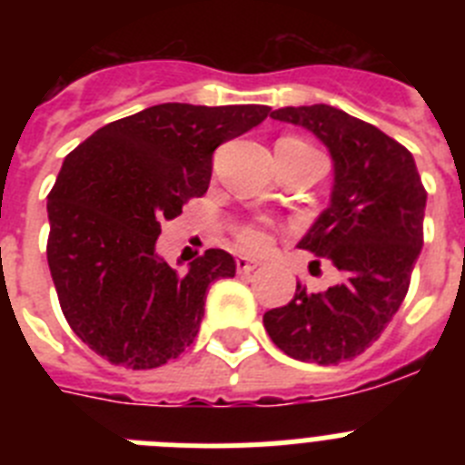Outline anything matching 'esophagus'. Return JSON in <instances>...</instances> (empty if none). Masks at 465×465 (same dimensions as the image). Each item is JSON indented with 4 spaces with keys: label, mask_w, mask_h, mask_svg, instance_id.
Segmentation results:
<instances>
[{
    "label": "esophagus",
    "mask_w": 465,
    "mask_h": 465,
    "mask_svg": "<svg viewBox=\"0 0 465 465\" xmlns=\"http://www.w3.org/2000/svg\"><path fill=\"white\" fill-rule=\"evenodd\" d=\"M235 265H237V272L249 274V272H253V270L258 268V261H252V258H244V256H237Z\"/></svg>",
    "instance_id": "34e87169"
}]
</instances>
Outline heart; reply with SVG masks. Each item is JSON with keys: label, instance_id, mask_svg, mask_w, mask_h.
I'll return each instance as SVG.
<instances>
[{"label": "heart", "instance_id": "1", "mask_svg": "<svg viewBox=\"0 0 465 465\" xmlns=\"http://www.w3.org/2000/svg\"><path fill=\"white\" fill-rule=\"evenodd\" d=\"M289 142H298V143H305L300 142V139H289ZM310 146V143H305ZM235 240L237 244L244 249V252H265L270 244H272V232L265 223L261 221H249V223H242L240 228L235 230Z\"/></svg>", "mask_w": 465, "mask_h": 465}]
</instances>
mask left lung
<instances>
[{"mask_svg": "<svg viewBox=\"0 0 465 465\" xmlns=\"http://www.w3.org/2000/svg\"><path fill=\"white\" fill-rule=\"evenodd\" d=\"M272 118L307 127L331 149V207L298 246L335 262L342 282L323 293L298 282L289 305L265 312L262 323L283 354L342 363L380 338L408 295L424 244L426 188L402 143L335 106H283Z\"/></svg>", "mask_w": 465, "mask_h": 465, "instance_id": "1", "label": "left lung"}]
</instances>
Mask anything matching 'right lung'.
Segmentation results:
<instances>
[{
  "label": "right lung",
  "instance_id": "1",
  "mask_svg": "<svg viewBox=\"0 0 465 465\" xmlns=\"http://www.w3.org/2000/svg\"><path fill=\"white\" fill-rule=\"evenodd\" d=\"M268 116L262 104L170 102L100 127L64 158L46 258L64 319L94 354L149 371L191 347L209 283L235 277V258L207 249L176 272L155 256L160 223L207 193L221 143Z\"/></svg>",
  "mask_w": 465,
  "mask_h": 465
}]
</instances>
